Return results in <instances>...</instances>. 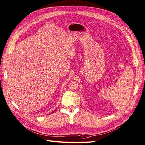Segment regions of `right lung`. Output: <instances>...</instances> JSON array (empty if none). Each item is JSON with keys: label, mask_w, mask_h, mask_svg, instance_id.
<instances>
[{"label": "right lung", "mask_w": 145, "mask_h": 145, "mask_svg": "<svg viewBox=\"0 0 145 145\" xmlns=\"http://www.w3.org/2000/svg\"><path fill=\"white\" fill-rule=\"evenodd\" d=\"M53 111V112H52V113H54V111Z\"/></svg>", "instance_id": "1"}]
</instances>
